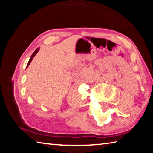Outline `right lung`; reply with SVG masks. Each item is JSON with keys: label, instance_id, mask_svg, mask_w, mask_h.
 I'll return each instance as SVG.
<instances>
[{"label": "right lung", "instance_id": "1", "mask_svg": "<svg viewBox=\"0 0 153 153\" xmlns=\"http://www.w3.org/2000/svg\"><path fill=\"white\" fill-rule=\"evenodd\" d=\"M38 50H39V48H37V49H36V50L34 52H33V53L32 54V56H31V57H30V60H29V61H28L27 67H28V65H30V63H31V61H32V59H33V56H34L36 55V53H37L38 52Z\"/></svg>", "mask_w": 153, "mask_h": 153}]
</instances>
